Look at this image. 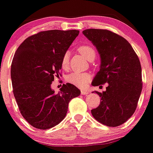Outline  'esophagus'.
Instances as JSON below:
<instances>
[{"mask_svg":"<svg viewBox=\"0 0 153 153\" xmlns=\"http://www.w3.org/2000/svg\"><path fill=\"white\" fill-rule=\"evenodd\" d=\"M88 94H89V92L87 89H82L81 90V94H82V95H86Z\"/></svg>","mask_w":153,"mask_h":153,"instance_id":"obj_1","label":"esophagus"}]
</instances>
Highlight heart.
Masks as SVG:
<instances>
[{"label":"heart","instance_id":"1","mask_svg":"<svg viewBox=\"0 0 153 153\" xmlns=\"http://www.w3.org/2000/svg\"><path fill=\"white\" fill-rule=\"evenodd\" d=\"M78 51L85 59L92 61L96 56V53L94 48L88 45H83L78 48ZM69 64V52H66L62 56L61 66L64 69H68ZM91 75L86 72H73L67 78L68 82L76 85L78 87H84L89 83Z\"/></svg>","mask_w":153,"mask_h":153}]
</instances>
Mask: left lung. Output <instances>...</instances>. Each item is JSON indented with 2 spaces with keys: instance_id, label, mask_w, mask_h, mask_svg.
Here are the masks:
<instances>
[{
  "instance_id": "1",
  "label": "left lung",
  "mask_w": 153,
  "mask_h": 153,
  "mask_svg": "<svg viewBox=\"0 0 153 153\" xmlns=\"http://www.w3.org/2000/svg\"><path fill=\"white\" fill-rule=\"evenodd\" d=\"M82 33L96 46L101 61L92 85L108 83L105 91H95L100 103L92 109V115L105 126H120L134 113L142 89L138 56L130 43L117 33L101 29H86Z\"/></svg>"
}]
</instances>
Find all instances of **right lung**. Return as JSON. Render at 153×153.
<instances>
[{"instance_id":"obj_1","label":"right lung","mask_w":153,"mask_h":153,"mask_svg":"<svg viewBox=\"0 0 153 153\" xmlns=\"http://www.w3.org/2000/svg\"><path fill=\"white\" fill-rule=\"evenodd\" d=\"M77 30H51L30 36L17 48L11 66L13 94L21 115L32 126L48 130L65 118L68 104L79 96L75 85L51 89L60 75L61 59L79 35Z\"/></svg>"}]
</instances>
